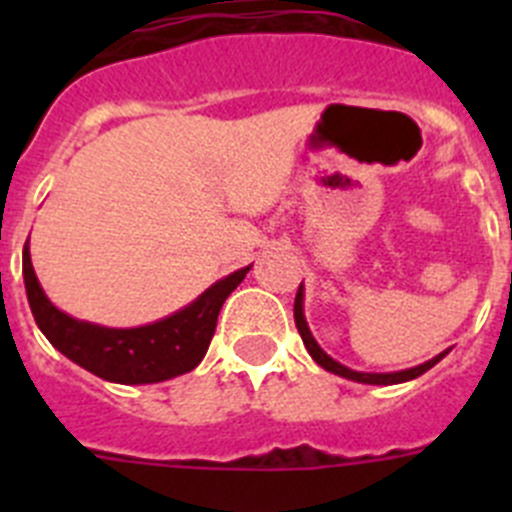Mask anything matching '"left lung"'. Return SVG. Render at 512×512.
I'll list each match as a JSON object with an SVG mask.
<instances>
[{"label": "left lung", "instance_id": "1", "mask_svg": "<svg viewBox=\"0 0 512 512\" xmlns=\"http://www.w3.org/2000/svg\"><path fill=\"white\" fill-rule=\"evenodd\" d=\"M295 323H297V330H300L302 343H305V348H307V354L312 356V361H315V364L323 366L325 372L338 374V377L351 379V382H361V384L410 382V379L420 377V374H425L428 369H433V366H436L438 361H441L443 356L451 351V348H446V351H441V354L433 356V359L423 361V364H418V366H410V369H400V372H356V369H348V366H343L341 361H336L333 356L325 354L323 348H320V343L315 341V336L310 333V325H307V320H305V287H302V284H300V289H297V297H295Z\"/></svg>", "mask_w": 512, "mask_h": 512}]
</instances>
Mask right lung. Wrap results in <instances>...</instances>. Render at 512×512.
<instances>
[{
  "label": "right lung",
  "instance_id": "obj_1",
  "mask_svg": "<svg viewBox=\"0 0 512 512\" xmlns=\"http://www.w3.org/2000/svg\"><path fill=\"white\" fill-rule=\"evenodd\" d=\"M251 266L217 279L197 300L166 318L135 328H110L74 318L53 305L33 269L30 243L22 248V279L40 333L66 359L115 384H156L192 372L205 359L220 307Z\"/></svg>",
  "mask_w": 512,
  "mask_h": 512
}]
</instances>
